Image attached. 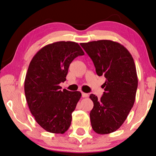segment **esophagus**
Listing matches in <instances>:
<instances>
[{
    "label": "esophagus",
    "mask_w": 156,
    "mask_h": 156,
    "mask_svg": "<svg viewBox=\"0 0 156 156\" xmlns=\"http://www.w3.org/2000/svg\"><path fill=\"white\" fill-rule=\"evenodd\" d=\"M82 97H83V98H86V97H88V94H87V93L82 92Z\"/></svg>",
    "instance_id": "esophagus-1"
}]
</instances>
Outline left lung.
<instances>
[{
    "mask_svg": "<svg viewBox=\"0 0 156 156\" xmlns=\"http://www.w3.org/2000/svg\"><path fill=\"white\" fill-rule=\"evenodd\" d=\"M94 63L96 73L106 81L101 99L91 94L90 111L93 130L106 134L119 129L133 107L138 78L131 54L121 44L109 40L80 43Z\"/></svg>",
    "mask_w": 156,
    "mask_h": 156,
    "instance_id": "left-lung-1",
    "label": "left lung"
}]
</instances>
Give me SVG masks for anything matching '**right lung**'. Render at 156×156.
<instances>
[{"instance_id": "right-lung-1", "label": "right lung", "mask_w": 156, "mask_h": 156, "mask_svg": "<svg viewBox=\"0 0 156 156\" xmlns=\"http://www.w3.org/2000/svg\"><path fill=\"white\" fill-rule=\"evenodd\" d=\"M84 52L77 43L59 41L41 48L30 62L24 81V92L31 114L47 132L64 134L70 127L72 113L81 93L63 91L69 65Z\"/></svg>"}]
</instances>
